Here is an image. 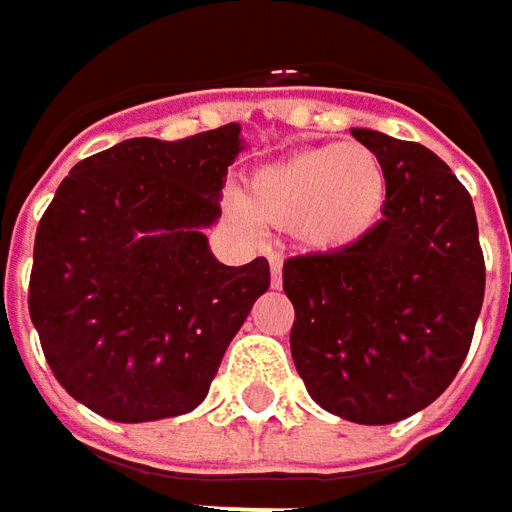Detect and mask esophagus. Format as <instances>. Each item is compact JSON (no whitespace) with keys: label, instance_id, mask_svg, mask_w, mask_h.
<instances>
[{"label":"esophagus","instance_id":"obj_1","mask_svg":"<svg viewBox=\"0 0 512 512\" xmlns=\"http://www.w3.org/2000/svg\"><path fill=\"white\" fill-rule=\"evenodd\" d=\"M270 285L273 287H282V256H276V253H270Z\"/></svg>","mask_w":512,"mask_h":512}]
</instances>
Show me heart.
I'll return each mask as SVG.
<instances>
[{
    "instance_id": "heart-1",
    "label": "heart",
    "mask_w": 512,
    "mask_h": 512,
    "mask_svg": "<svg viewBox=\"0 0 512 512\" xmlns=\"http://www.w3.org/2000/svg\"><path fill=\"white\" fill-rule=\"evenodd\" d=\"M387 168L362 142L293 150L250 173L242 199L227 210L236 222L253 219L287 227L310 250H344L362 242L382 222Z\"/></svg>"
}]
</instances>
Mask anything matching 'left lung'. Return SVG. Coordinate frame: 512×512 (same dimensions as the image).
<instances>
[{
  "instance_id": "1",
  "label": "left lung",
  "mask_w": 512,
  "mask_h": 512,
  "mask_svg": "<svg viewBox=\"0 0 512 512\" xmlns=\"http://www.w3.org/2000/svg\"><path fill=\"white\" fill-rule=\"evenodd\" d=\"M387 168V207L362 242L287 259L293 364L313 402L356 424H393L456 379L484 302L473 199L419 142L350 130Z\"/></svg>"
}]
</instances>
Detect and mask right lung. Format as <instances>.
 Listing matches in <instances>:
<instances>
[{
	"label": "right lung",
	"instance_id": "right-lung-1",
	"mask_svg": "<svg viewBox=\"0 0 512 512\" xmlns=\"http://www.w3.org/2000/svg\"><path fill=\"white\" fill-rule=\"evenodd\" d=\"M242 128L179 142L125 139L82 159L36 227L30 322L56 382L113 422L205 402L227 344L270 287L267 259L222 265V216Z\"/></svg>",
	"mask_w": 512,
	"mask_h": 512
}]
</instances>
